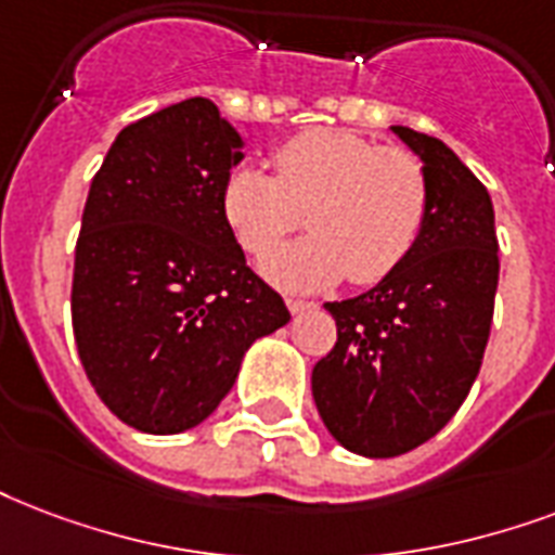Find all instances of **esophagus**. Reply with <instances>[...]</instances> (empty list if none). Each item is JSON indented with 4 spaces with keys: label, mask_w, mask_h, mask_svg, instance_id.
Returning a JSON list of instances; mask_svg holds the SVG:
<instances>
[{
    "label": "esophagus",
    "mask_w": 555,
    "mask_h": 555,
    "mask_svg": "<svg viewBox=\"0 0 555 555\" xmlns=\"http://www.w3.org/2000/svg\"><path fill=\"white\" fill-rule=\"evenodd\" d=\"M285 302H287V308H291V314H302V311H311V308H317V302H308V299H294V296H287Z\"/></svg>",
    "instance_id": "34e87169"
}]
</instances>
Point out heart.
<instances>
[{"mask_svg":"<svg viewBox=\"0 0 555 555\" xmlns=\"http://www.w3.org/2000/svg\"><path fill=\"white\" fill-rule=\"evenodd\" d=\"M273 171L235 168L223 185V215L249 256L268 259L302 211L311 235L264 264L276 285L317 291L340 279L378 285L408 261L428 218V175L399 145L314 127L273 151Z\"/></svg>","mask_w":555,"mask_h":555,"instance_id":"obj_1","label":"heart"}]
</instances>
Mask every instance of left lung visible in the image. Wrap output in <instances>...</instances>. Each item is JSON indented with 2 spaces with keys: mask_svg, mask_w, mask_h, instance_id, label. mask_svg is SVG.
<instances>
[{
  "mask_svg": "<svg viewBox=\"0 0 555 555\" xmlns=\"http://www.w3.org/2000/svg\"><path fill=\"white\" fill-rule=\"evenodd\" d=\"M392 133L428 175V218L392 276L325 302L337 344L311 372L328 434L372 460L408 454L460 410L483 363L501 270L486 185L446 142L401 125Z\"/></svg>",
  "mask_w": 555,
  "mask_h": 555,
  "instance_id": "8db88e82",
  "label": "left lung"
}]
</instances>
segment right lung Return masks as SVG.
Instances as JSON below:
<instances>
[{"instance_id": "1", "label": "right lung", "mask_w": 555, "mask_h": 555, "mask_svg": "<svg viewBox=\"0 0 555 555\" xmlns=\"http://www.w3.org/2000/svg\"><path fill=\"white\" fill-rule=\"evenodd\" d=\"M241 145L209 99H185L127 125L92 177L72 328L99 399L142 434L201 425L249 346L291 320L223 215Z\"/></svg>"}]
</instances>
